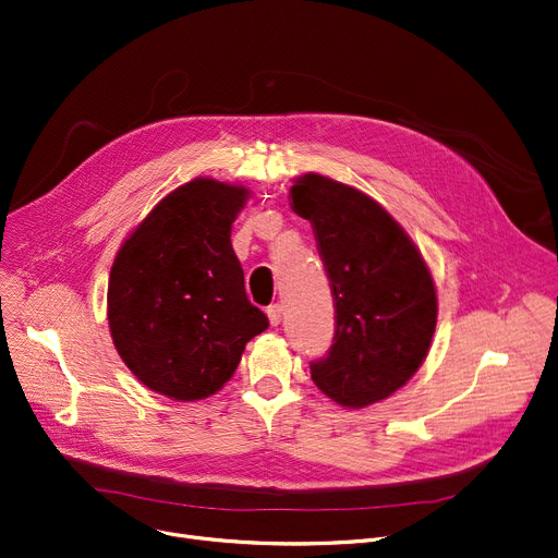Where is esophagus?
Instances as JSON below:
<instances>
[{
    "instance_id": "esophagus-1",
    "label": "esophagus",
    "mask_w": 558,
    "mask_h": 558,
    "mask_svg": "<svg viewBox=\"0 0 558 558\" xmlns=\"http://www.w3.org/2000/svg\"><path fill=\"white\" fill-rule=\"evenodd\" d=\"M268 319H270V324L272 326H277V324H281V315H283V306L281 304H272V306H268Z\"/></svg>"
}]
</instances>
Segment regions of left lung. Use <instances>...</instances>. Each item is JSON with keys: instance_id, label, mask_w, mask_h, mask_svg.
Instances as JSON below:
<instances>
[{"instance_id": "8db88e82", "label": "left lung", "mask_w": 558, "mask_h": 558, "mask_svg": "<svg viewBox=\"0 0 558 558\" xmlns=\"http://www.w3.org/2000/svg\"><path fill=\"white\" fill-rule=\"evenodd\" d=\"M290 198L313 226L335 302L332 347L311 364L313 381L339 407L366 409L402 389L432 347V270L404 228L364 192L304 174Z\"/></svg>"}]
</instances>
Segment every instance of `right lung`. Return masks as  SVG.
Here are the masks:
<instances>
[{"instance_id": "obj_1", "label": "right lung", "mask_w": 558, "mask_h": 558, "mask_svg": "<svg viewBox=\"0 0 558 558\" xmlns=\"http://www.w3.org/2000/svg\"><path fill=\"white\" fill-rule=\"evenodd\" d=\"M243 185L194 179L169 192L116 254L107 319L113 347L147 389L179 402L209 398L245 344L268 328L247 302L232 250Z\"/></svg>"}]
</instances>
